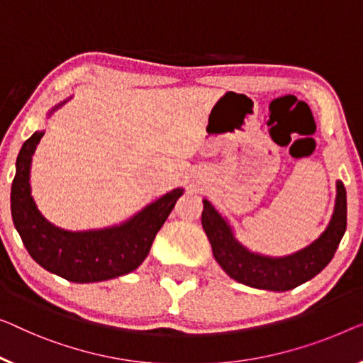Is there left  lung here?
<instances>
[{"mask_svg":"<svg viewBox=\"0 0 363 363\" xmlns=\"http://www.w3.org/2000/svg\"><path fill=\"white\" fill-rule=\"evenodd\" d=\"M202 226L212 245L215 261L235 279L252 289L286 291L311 280L331 262L347 228V197L344 184L336 182V203L326 230L310 246L289 256L272 257L241 245L230 221L203 199Z\"/></svg>","mask_w":363,"mask_h":363,"instance_id":"1","label":"left lung"}]
</instances>
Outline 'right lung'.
Segmentation results:
<instances>
[{
    "label": "right lung",
    "mask_w": 363,
    "mask_h": 363,
    "mask_svg": "<svg viewBox=\"0 0 363 363\" xmlns=\"http://www.w3.org/2000/svg\"><path fill=\"white\" fill-rule=\"evenodd\" d=\"M68 101L69 97L52 107L47 117ZM43 133L37 130L24 142L11 187V215L27 252L48 272L74 284L102 282L130 274L148 256L156 233L184 189H172L121 225L84 231L58 228L40 213L30 192L32 156Z\"/></svg>",
    "instance_id": "add662e5"
}]
</instances>
